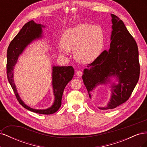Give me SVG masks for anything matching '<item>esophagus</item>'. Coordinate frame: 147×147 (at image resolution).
Listing matches in <instances>:
<instances>
[{"label": "esophagus", "instance_id": "1", "mask_svg": "<svg viewBox=\"0 0 147 147\" xmlns=\"http://www.w3.org/2000/svg\"><path fill=\"white\" fill-rule=\"evenodd\" d=\"M82 72H81V71H80V70H78L77 72H76V75H77V76H78V77H82Z\"/></svg>", "mask_w": 147, "mask_h": 147}]
</instances>
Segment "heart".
<instances>
[{
  "instance_id": "heart-1",
  "label": "heart",
  "mask_w": 147,
  "mask_h": 147,
  "mask_svg": "<svg viewBox=\"0 0 147 147\" xmlns=\"http://www.w3.org/2000/svg\"><path fill=\"white\" fill-rule=\"evenodd\" d=\"M104 41V32L101 27L82 23L66 30L62 35L61 42L57 46L59 51L65 55L74 50L76 59L88 63L100 56Z\"/></svg>"
}]
</instances>
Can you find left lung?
<instances>
[{"instance_id": "obj_1", "label": "left lung", "mask_w": 147, "mask_h": 147, "mask_svg": "<svg viewBox=\"0 0 147 147\" xmlns=\"http://www.w3.org/2000/svg\"><path fill=\"white\" fill-rule=\"evenodd\" d=\"M112 31L109 51L104 50L83 71V81L91 98L92 90L99 84L110 82L116 77L118 84L111 86L112 96L109 103L100 110L116 108L131 96L139 78V51L134 38L122 20L111 14Z\"/></svg>"}]
</instances>
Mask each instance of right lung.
I'll return each instance as SVG.
<instances>
[{"instance_id": "obj_1", "label": "right lung", "mask_w": 147, "mask_h": 147, "mask_svg": "<svg viewBox=\"0 0 147 147\" xmlns=\"http://www.w3.org/2000/svg\"><path fill=\"white\" fill-rule=\"evenodd\" d=\"M45 26L30 21L24 24L19 33L10 42L7 50V75L8 80L13 89L19 103L31 112L39 114L50 115L56 112L61 106V100L64 88L72 79L74 69L72 66H53L52 72V85L55 96V102L51 107L45 110H37L28 106L24 103L18 93L13 80V69L17 63L19 56L23 52L26 47L35 39L42 37V29Z\"/></svg>"}]
</instances>
